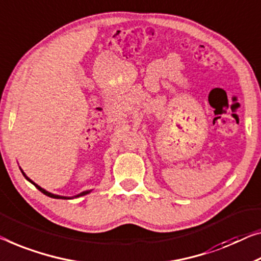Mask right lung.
I'll list each match as a JSON object with an SVG mask.
<instances>
[{"label":"right lung","mask_w":261,"mask_h":261,"mask_svg":"<svg viewBox=\"0 0 261 261\" xmlns=\"http://www.w3.org/2000/svg\"><path fill=\"white\" fill-rule=\"evenodd\" d=\"M21 171H22V170H21ZM22 173H23V176H24V177L27 178V179H28V180H29V181L31 182V184H34L35 186H36V188H37L38 190H40V191H41L42 193H44V194H45V196H48V197H50V198H55V199H70V198H68V197H61V196H56V194H53V193H50V192H48V191H45V190H44V189H42V188H41V186H38L37 184H35V182H34L33 180H31V179H29V178L25 176V173H24V172H23V171H22ZM89 192H90V191H84V192H82V193H80V194H77V196H76L75 198H77V197H80V196H84V194H87V193H89Z\"/></svg>","instance_id":"right-lung-1"}]
</instances>
